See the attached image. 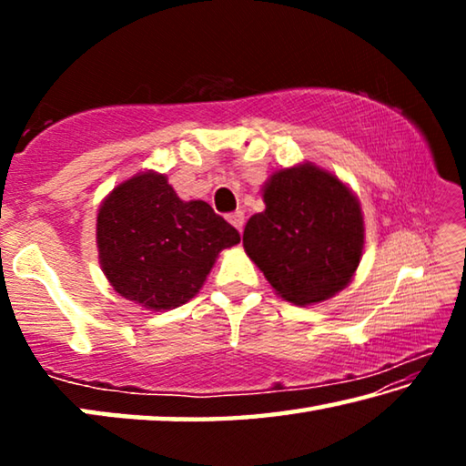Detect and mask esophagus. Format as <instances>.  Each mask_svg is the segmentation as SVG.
Instances as JSON below:
<instances>
[{
	"label": "esophagus",
	"instance_id": "34e87169",
	"mask_svg": "<svg viewBox=\"0 0 466 466\" xmlns=\"http://www.w3.org/2000/svg\"><path fill=\"white\" fill-rule=\"evenodd\" d=\"M228 222H230V224L236 228V230L242 232V228H244V214H242V211H234V214L228 216Z\"/></svg>",
	"mask_w": 466,
	"mask_h": 466
}]
</instances>
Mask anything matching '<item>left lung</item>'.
<instances>
[{
    "instance_id": "left-lung-1",
    "label": "left lung",
    "mask_w": 466,
    "mask_h": 466,
    "mask_svg": "<svg viewBox=\"0 0 466 466\" xmlns=\"http://www.w3.org/2000/svg\"><path fill=\"white\" fill-rule=\"evenodd\" d=\"M263 201L265 211L248 219L242 244L271 288L298 306L341 291L364 250L358 197L335 175L306 162L271 175Z\"/></svg>"
}]
</instances>
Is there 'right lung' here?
I'll list each match as a JSON object with an SVG mask.
<instances>
[{
  "mask_svg": "<svg viewBox=\"0 0 466 466\" xmlns=\"http://www.w3.org/2000/svg\"><path fill=\"white\" fill-rule=\"evenodd\" d=\"M240 242L234 226L205 201H183L157 172L113 188L96 218L100 267L123 298L170 310L201 289L219 250Z\"/></svg>",
  "mask_w": 466,
  "mask_h": 466,
  "instance_id": "1",
  "label": "right lung"
}]
</instances>
